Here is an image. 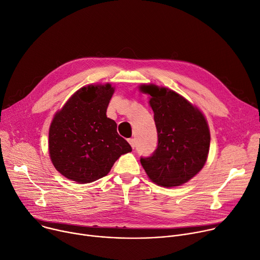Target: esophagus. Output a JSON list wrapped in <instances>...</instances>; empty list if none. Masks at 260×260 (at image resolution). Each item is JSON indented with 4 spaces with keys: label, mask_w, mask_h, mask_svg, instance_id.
<instances>
[{
    "label": "esophagus",
    "mask_w": 260,
    "mask_h": 260,
    "mask_svg": "<svg viewBox=\"0 0 260 260\" xmlns=\"http://www.w3.org/2000/svg\"><path fill=\"white\" fill-rule=\"evenodd\" d=\"M128 143L131 144L132 148L135 149V147H136V141H135V139H128Z\"/></svg>",
    "instance_id": "1"
}]
</instances>
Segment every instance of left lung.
I'll return each mask as SVG.
<instances>
[{
	"instance_id": "left-lung-1",
	"label": "left lung",
	"mask_w": 260,
	"mask_h": 260,
	"mask_svg": "<svg viewBox=\"0 0 260 260\" xmlns=\"http://www.w3.org/2000/svg\"><path fill=\"white\" fill-rule=\"evenodd\" d=\"M140 91L150 95L154 113L157 148L140 161L155 184L181 185L198 174L207 160L210 133L204 114L175 91L143 84Z\"/></svg>"
}]
</instances>
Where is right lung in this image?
Segmentation results:
<instances>
[{
    "mask_svg": "<svg viewBox=\"0 0 260 260\" xmlns=\"http://www.w3.org/2000/svg\"><path fill=\"white\" fill-rule=\"evenodd\" d=\"M115 87L87 85L75 92L55 114L49 132V152L56 168L66 178L89 183L106 176L114 162L132 151L107 117Z\"/></svg>",
    "mask_w": 260,
    "mask_h": 260,
    "instance_id": "obj_1",
    "label": "right lung"
}]
</instances>
